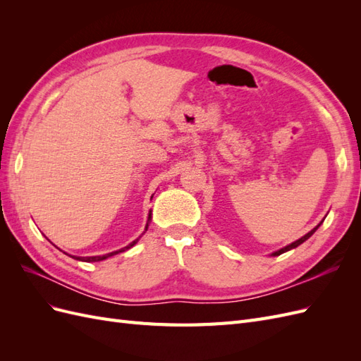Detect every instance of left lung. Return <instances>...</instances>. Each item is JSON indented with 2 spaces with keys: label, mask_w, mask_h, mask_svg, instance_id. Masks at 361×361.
Instances as JSON below:
<instances>
[{
  "label": "left lung",
  "mask_w": 361,
  "mask_h": 361,
  "mask_svg": "<svg viewBox=\"0 0 361 361\" xmlns=\"http://www.w3.org/2000/svg\"><path fill=\"white\" fill-rule=\"evenodd\" d=\"M322 224V221L318 224V226H316L314 228H312V231L309 232V233H305L304 236H301L300 239H297V241H295V243H292V244H289V245H286L285 248H281V250H277V251H274V253H272V256H280V255H283V253H286V251H289V250H292V248H297L298 245H301L304 241H307V239L316 232V231H318V227Z\"/></svg>",
  "instance_id": "obj_1"
}]
</instances>
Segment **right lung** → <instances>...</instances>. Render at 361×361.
Listing matches in <instances>:
<instances>
[{
    "label": "right lung",
    "mask_w": 361,
    "mask_h": 361,
    "mask_svg": "<svg viewBox=\"0 0 361 361\" xmlns=\"http://www.w3.org/2000/svg\"><path fill=\"white\" fill-rule=\"evenodd\" d=\"M150 214H149V218H147V224H146V227H145V232L147 231V227H149V223H150ZM138 239L140 238H137L135 241H133L130 244H128L126 247H123V248H120V250H116V251H111V253H106V255H102V256H87V257H80V256H71V257H73V259H76V260H82V262H101V260H105V259H108V257H111V256H114V255H118V253H122V251H126V250H129L130 247H134L137 243H138Z\"/></svg>",
    "instance_id": "add662e5"
}]
</instances>
